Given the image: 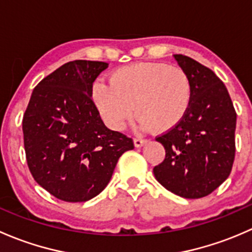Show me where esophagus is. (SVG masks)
I'll return each instance as SVG.
<instances>
[{"mask_svg":"<svg viewBox=\"0 0 252 252\" xmlns=\"http://www.w3.org/2000/svg\"><path fill=\"white\" fill-rule=\"evenodd\" d=\"M145 142H146V140H145V139H142V138H135V139H134V145H135V147H141L142 145L145 144Z\"/></svg>","mask_w":252,"mask_h":252,"instance_id":"obj_1","label":"esophagus"}]
</instances>
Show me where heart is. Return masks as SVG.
<instances>
[{
	"label": "heart",
	"instance_id": "b5f03b06",
	"mask_svg": "<svg viewBox=\"0 0 252 252\" xmlns=\"http://www.w3.org/2000/svg\"><path fill=\"white\" fill-rule=\"evenodd\" d=\"M110 81L96 79L91 85V97L112 130H122L133 111L139 116L141 129L154 128L158 133L172 130L189 113L192 84L182 68L136 63L114 70Z\"/></svg>",
	"mask_w": 252,
	"mask_h": 252
}]
</instances>
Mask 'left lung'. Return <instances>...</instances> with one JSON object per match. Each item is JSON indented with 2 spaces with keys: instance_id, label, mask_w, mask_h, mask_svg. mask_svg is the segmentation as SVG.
<instances>
[{
  "instance_id": "8db88e82",
  "label": "left lung",
  "mask_w": 252,
  "mask_h": 252,
  "mask_svg": "<svg viewBox=\"0 0 252 252\" xmlns=\"http://www.w3.org/2000/svg\"><path fill=\"white\" fill-rule=\"evenodd\" d=\"M174 58L191 79L192 101L184 121L156 138L166 157L154 174L178 196L200 199L217 189L232 172L236 113L227 88L210 68L188 56Z\"/></svg>"
}]
</instances>
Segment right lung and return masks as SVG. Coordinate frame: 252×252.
I'll return each instance as SVG.
<instances>
[{
    "instance_id": "add662e5",
    "label": "right lung",
    "mask_w": 252,
    "mask_h": 252,
    "mask_svg": "<svg viewBox=\"0 0 252 252\" xmlns=\"http://www.w3.org/2000/svg\"><path fill=\"white\" fill-rule=\"evenodd\" d=\"M108 63L72 61L42 79L23 117L28 167L57 199L84 202L110 183L119 157L134 142L108 129L91 98V85Z\"/></svg>"
}]
</instances>
